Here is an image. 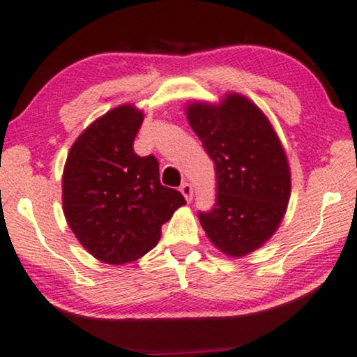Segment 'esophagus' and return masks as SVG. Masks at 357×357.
<instances>
[{
  "label": "esophagus",
  "mask_w": 357,
  "mask_h": 357,
  "mask_svg": "<svg viewBox=\"0 0 357 357\" xmlns=\"http://www.w3.org/2000/svg\"><path fill=\"white\" fill-rule=\"evenodd\" d=\"M181 194L184 195V199L188 200V202H190L192 200V185H190V183H183L181 184Z\"/></svg>",
  "instance_id": "1"
}]
</instances>
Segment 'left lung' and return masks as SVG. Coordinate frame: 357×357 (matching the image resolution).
<instances>
[{"instance_id": "left-lung-1", "label": "left lung", "mask_w": 357, "mask_h": 357, "mask_svg": "<svg viewBox=\"0 0 357 357\" xmlns=\"http://www.w3.org/2000/svg\"><path fill=\"white\" fill-rule=\"evenodd\" d=\"M185 116L217 173V204L199 213L200 225L220 252L244 257L272 238L288 208L283 145L262 109L241 93L217 105L190 102Z\"/></svg>"}]
</instances>
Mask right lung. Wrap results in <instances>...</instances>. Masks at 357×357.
Here are the masks:
<instances>
[{
    "instance_id": "right-lung-1",
    "label": "right lung",
    "mask_w": 357,
    "mask_h": 357,
    "mask_svg": "<svg viewBox=\"0 0 357 357\" xmlns=\"http://www.w3.org/2000/svg\"><path fill=\"white\" fill-rule=\"evenodd\" d=\"M144 113L119 105L82 130L63 172V212L69 228L95 259L109 265L137 260L155 248L185 200L160 183L153 155L132 144Z\"/></svg>"
}]
</instances>
